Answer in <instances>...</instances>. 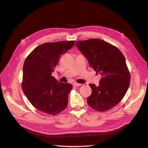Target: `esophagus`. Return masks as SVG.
I'll use <instances>...</instances> for the list:
<instances>
[{
  "label": "esophagus",
  "instance_id": "esophagus-1",
  "mask_svg": "<svg viewBox=\"0 0 148 148\" xmlns=\"http://www.w3.org/2000/svg\"><path fill=\"white\" fill-rule=\"evenodd\" d=\"M81 85H82V84H79V83H73V86L75 87H78V86H81Z\"/></svg>",
  "mask_w": 148,
  "mask_h": 148
}]
</instances>
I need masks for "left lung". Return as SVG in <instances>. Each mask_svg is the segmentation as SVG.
<instances>
[{"label": "left lung", "instance_id": "1", "mask_svg": "<svg viewBox=\"0 0 148 148\" xmlns=\"http://www.w3.org/2000/svg\"><path fill=\"white\" fill-rule=\"evenodd\" d=\"M76 46L89 65L102 76L99 86L89 84L92 93L87 98L88 105L99 112L113 108L123 99L130 83V74L123 53L99 39L77 41Z\"/></svg>", "mask_w": 148, "mask_h": 148}]
</instances>
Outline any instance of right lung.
Returning a JSON list of instances; mask_svg holds the SVG:
<instances>
[{
    "label": "right lung",
    "instance_id": "obj_1",
    "mask_svg": "<svg viewBox=\"0 0 148 148\" xmlns=\"http://www.w3.org/2000/svg\"><path fill=\"white\" fill-rule=\"evenodd\" d=\"M75 43V41L44 43L36 47L24 62L22 89L31 104L44 114L57 115L68 105L72 85L57 81L52 73L60 56Z\"/></svg>",
    "mask_w": 148,
    "mask_h": 148
}]
</instances>
